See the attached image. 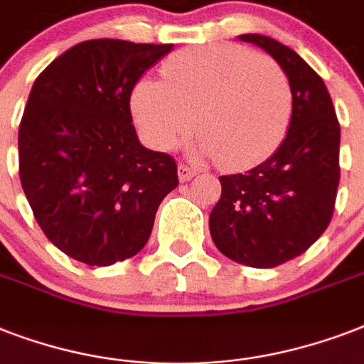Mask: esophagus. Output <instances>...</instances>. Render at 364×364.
I'll return each instance as SVG.
<instances>
[{
	"label": "esophagus",
	"mask_w": 364,
	"mask_h": 364,
	"mask_svg": "<svg viewBox=\"0 0 364 364\" xmlns=\"http://www.w3.org/2000/svg\"><path fill=\"white\" fill-rule=\"evenodd\" d=\"M177 176H179V181H181V183L191 181V179L196 176V170H194V168H191V166L179 164V166H177Z\"/></svg>",
	"instance_id": "obj_1"
}]
</instances>
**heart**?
<instances>
[{
	"label": "heart",
	"mask_w": 364,
	"mask_h": 364,
	"mask_svg": "<svg viewBox=\"0 0 364 364\" xmlns=\"http://www.w3.org/2000/svg\"><path fill=\"white\" fill-rule=\"evenodd\" d=\"M162 73L164 81L141 79L132 94L134 117L153 147H176L196 117V153L243 170L268 159L287 136L293 92L276 62L217 43L171 54Z\"/></svg>",
	"instance_id": "heart-1"
}]
</instances>
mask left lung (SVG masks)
Here are the masks:
<instances>
[{"instance_id": "obj_1", "label": "left lung", "mask_w": 364, "mask_h": 364, "mask_svg": "<svg viewBox=\"0 0 364 364\" xmlns=\"http://www.w3.org/2000/svg\"><path fill=\"white\" fill-rule=\"evenodd\" d=\"M276 60L293 92L287 136L253 170L221 176V198L210 213L213 243L225 257L274 268L299 257L333 219L340 181V124L325 82L293 48L243 33Z\"/></svg>"}]
</instances>
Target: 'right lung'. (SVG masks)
I'll list each match as a JSON object with an SVG mask.
<instances>
[{
	"instance_id": "add662e5",
	"label": "right lung",
	"mask_w": 364,
	"mask_h": 364,
	"mask_svg": "<svg viewBox=\"0 0 364 364\" xmlns=\"http://www.w3.org/2000/svg\"><path fill=\"white\" fill-rule=\"evenodd\" d=\"M173 45L82 41L31 87L18 128L20 183L50 242L88 266L139 253L177 187L170 154L143 147L130 96Z\"/></svg>"
}]
</instances>
